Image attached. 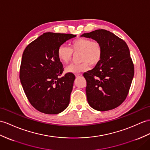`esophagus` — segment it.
Segmentation results:
<instances>
[{
	"instance_id": "34e87169",
	"label": "esophagus",
	"mask_w": 150,
	"mask_h": 150,
	"mask_svg": "<svg viewBox=\"0 0 150 150\" xmlns=\"http://www.w3.org/2000/svg\"><path fill=\"white\" fill-rule=\"evenodd\" d=\"M82 76V74H76V77H80V76Z\"/></svg>"
}]
</instances>
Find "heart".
Masks as SVG:
<instances>
[{
  "label": "heart",
  "mask_w": 150,
  "mask_h": 150,
  "mask_svg": "<svg viewBox=\"0 0 150 150\" xmlns=\"http://www.w3.org/2000/svg\"><path fill=\"white\" fill-rule=\"evenodd\" d=\"M79 53V63L71 64L65 68V72L77 73L87 70L90 64L96 65L103 58V50L101 44L97 41L79 38L69 43V47L61 45L57 50V57L62 63L67 64L71 60L73 53Z\"/></svg>",
  "instance_id": "b5f03b06"
}]
</instances>
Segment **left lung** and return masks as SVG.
Returning <instances> with one entry per match:
<instances>
[{
    "label": "left lung",
    "instance_id": "obj_1",
    "mask_svg": "<svg viewBox=\"0 0 150 150\" xmlns=\"http://www.w3.org/2000/svg\"><path fill=\"white\" fill-rule=\"evenodd\" d=\"M81 36L98 41L103 50L100 62L83 74L88 103L100 111L118 107L128 96L134 74L129 47L123 39L104 29Z\"/></svg>",
    "mask_w": 150,
    "mask_h": 150
}]
</instances>
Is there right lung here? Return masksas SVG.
Segmentation results:
<instances>
[{"instance_id":"right-lung-1","label":"right lung","mask_w":150,"mask_h":150,"mask_svg":"<svg viewBox=\"0 0 150 150\" xmlns=\"http://www.w3.org/2000/svg\"><path fill=\"white\" fill-rule=\"evenodd\" d=\"M71 34L46 32L30 42L23 53L20 79L29 103L38 111L57 115L67 108L75 76L64 71L57 50Z\"/></svg>"}]
</instances>
